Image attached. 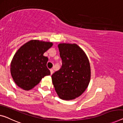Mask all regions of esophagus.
<instances>
[{
    "label": "esophagus",
    "mask_w": 123,
    "mask_h": 123,
    "mask_svg": "<svg viewBox=\"0 0 123 123\" xmlns=\"http://www.w3.org/2000/svg\"><path fill=\"white\" fill-rule=\"evenodd\" d=\"M50 72H51V74H52V73H54V69H52V68H51V69H50Z\"/></svg>",
    "instance_id": "esophagus-1"
}]
</instances>
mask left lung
Listing matches in <instances>:
<instances>
[{
	"instance_id": "obj_1",
	"label": "left lung",
	"mask_w": 123,
	"mask_h": 123,
	"mask_svg": "<svg viewBox=\"0 0 123 123\" xmlns=\"http://www.w3.org/2000/svg\"><path fill=\"white\" fill-rule=\"evenodd\" d=\"M58 47L62 64L51 76L53 85L62 99H74L85 91L90 82L89 62L76 44L60 43Z\"/></svg>"
}]
</instances>
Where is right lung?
<instances>
[{"instance_id": "obj_1", "label": "right lung", "mask_w": 123, "mask_h": 123, "mask_svg": "<svg viewBox=\"0 0 123 123\" xmlns=\"http://www.w3.org/2000/svg\"><path fill=\"white\" fill-rule=\"evenodd\" d=\"M52 46L50 42L31 40L17 51L11 62L10 72L19 87L30 90L51 74L47 67L48 58L43 55Z\"/></svg>"}]
</instances>
